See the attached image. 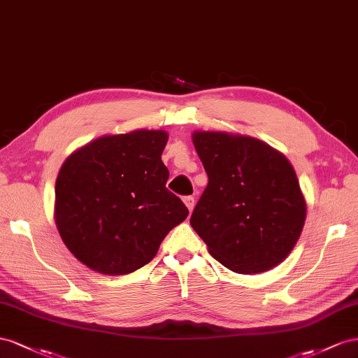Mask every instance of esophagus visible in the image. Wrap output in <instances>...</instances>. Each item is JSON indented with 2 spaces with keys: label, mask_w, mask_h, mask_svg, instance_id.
I'll return each instance as SVG.
<instances>
[{
  "label": "esophagus",
  "mask_w": 358,
  "mask_h": 358,
  "mask_svg": "<svg viewBox=\"0 0 358 358\" xmlns=\"http://www.w3.org/2000/svg\"><path fill=\"white\" fill-rule=\"evenodd\" d=\"M182 202L186 203V207L189 208V211L195 208V198H193V196H185V198H182Z\"/></svg>",
  "instance_id": "1"
}]
</instances>
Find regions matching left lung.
<instances>
[{
	"instance_id": "1",
	"label": "left lung",
	"mask_w": 358,
	"mask_h": 358,
	"mask_svg": "<svg viewBox=\"0 0 358 358\" xmlns=\"http://www.w3.org/2000/svg\"><path fill=\"white\" fill-rule=\"evenodd\" d=\"M192 141L208 176L192 228L234 273L274 268L294 249L306 220V199L289 160L241 134L196 130Z\"/></svg>"
}]
</instances>
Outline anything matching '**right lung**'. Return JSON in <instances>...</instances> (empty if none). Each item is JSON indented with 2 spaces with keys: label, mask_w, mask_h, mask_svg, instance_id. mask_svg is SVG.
Segmentation results:
<instances>
[{
  "label": "right lung",
  "mask_w": 358,
  "mask_h": 358,
  "mask_svg": "<svg viewBox=\"0 0 358 358\" xmlns=\"http://www.w3.org/2000/svg\"><path fill=\"white\" fill-rule=\"evenodd\" d=\"M166 142L165 130L138 129L93 139L64 160L55 181V224L88 268L134 273L187 217L185 203L166 189Z\"/></svg>",
  "instance_id": "right-lung-1"
}]
</instances>
